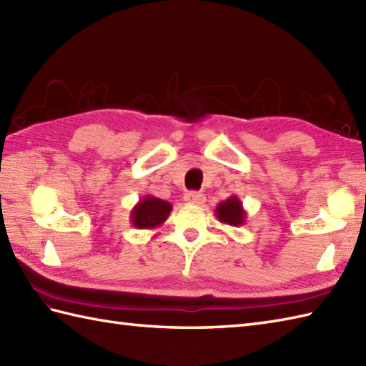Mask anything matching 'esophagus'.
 <instances>
[{
    "instance_id": "obj_1",
    "label": "esophagus",
    "mask_w": 366,
    "mask_h": 366,
    "mask_svg": "<svg viewBox=\"0 0 366 366\" xmlns=\"http://www.w3.org/2000/svg\"><path fill=\"white\" fill-rule=\"evenodd\" d=\"M185 203L189 204H203L204 203V195H201L198 192H187L185 193Z\"/></svg>"
}]
</instances>
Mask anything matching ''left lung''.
I'll use <instances>...</instances> for the list:
<instances>
[{
	"label": "left lung",
	"mask_w": 366,
	"mask_h": 366,
	"mask_svg": "<svg viewBox=\"0 0 366 366\" xmlns=\"http://www.w3.org/2000/svg\"><path fill=\"white\" fill-rule=\"evenodd\" d=\"M217 220L222 222L223 224H229V227H242L247 220V212L240 201L236 195H231L228 199L222 201L215 209Z\"/></svg>",
	"instance_id": "1"
}]
</instances>
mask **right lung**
I'll return each instance as SVG.
<instances>
[{
    "label": "right lung",
    "mask_w": 366,
    "mask_h": 366,
    "mask_svg": "<svg viewBox=\"0 0 366 366\" xmlns=\"http://www.w3.org/2000/svg\"><path fill=\"white\" fill-rule=\"evenodd\" d=\"M171 209L173 206L168 201L147 195L130 211V222L137 229H155L167 222Z\"/></svg>",
    "instance_id": "add662e5"
}]
</instances>
